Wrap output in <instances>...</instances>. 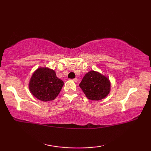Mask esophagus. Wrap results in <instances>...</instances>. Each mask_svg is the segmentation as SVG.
I'll return each instance as SVG.
<instances>
[{
	"label": "esophagus",
	"mask_w": 151,
	"mask_h": 151,
	"mask_svg": "<svg viewBox=\"0 0 151 151\" xmlns=\"http://www.w3.org/2000/svg\"><path fill=\"white\" fill-rule=\"evenodd\" d=\"M72 81H73V82H75V83H77V82H78V79H77V78H75L72 79Z\"/></svg>",
	"instance_id": "esophagus-1"
}]
</instances>
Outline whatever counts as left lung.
I'll return each instance as SVG.
<instances>
[{
    "instance_id": "1",
    "label": "left lung",
    "mask_w": 151,
    "mask_h": 151,
    "mask_svg": "<svg viewBox=\"0 0 151 151\" xmlns=\"http://www.w3.org/2000/svg\"><path fill=\"white\" fill-rule=\"evenodd\" d=\"M79 86L88 99L99 101L109 94L111 83L106 76L91 70L85 75Z\"/></svg>"
}]
</instances>
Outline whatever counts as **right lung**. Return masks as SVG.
I'll return each mask as SVG.
<instances>
[{
  "label": "right lung",
  "instance_id": "obj_1",
  "mask_svg": "<svg viewBox=\"0 0 151 151\" xmlns=\"http://www.w3.org/2000/svg\"><path fill=\"white\" fill-rule=\"evenodd\" d=\"M63 85L64 82L57 77L54 70L39 68L30 78L29 89L36 98L46 102L55 99Z\"/></svg>",
  "mask_w": 151,
  "mask_h": 151
}]
</instances>
